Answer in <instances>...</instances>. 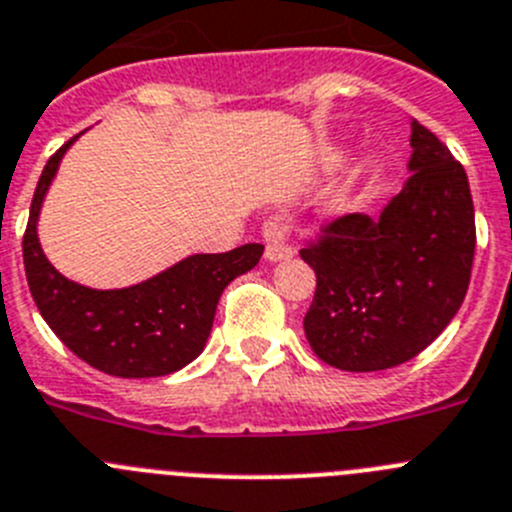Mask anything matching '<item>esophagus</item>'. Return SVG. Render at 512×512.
<instances>
[{
  "label": "esophagus",
  "instance_id": "esophagus-1",
  "mask_svg": "<svg viewBox=\"0 0 512 512\" xmlns=\"http://www.w3.org/2000/svg\"><path fill=\"white\" fill-rule=\"evenodd\" d=\"M267 237H273L265 247V260L267 262H280V260H290V257H293V247L278 242V239H275V234L270 232V229H267Z\"/></svg>",
  "mask_w": 512,
  "mask_h": 512
}]
</instances>
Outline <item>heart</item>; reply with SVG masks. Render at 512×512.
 <instances>
[{"instance_id": "1", "label": "heart", "mask_w": 512, "mask_h": 512, "mask_svg": "<svg viewBox=\"0 0 512 512\" xmlns=\"http://www.w3.org/2000/svg\"><path fill=\"white\" fill-rule=\"evenodd\" d=\"M339 163H342V155H331L329 170L339 168ZM362 196H365V176H354L352 181L344 186V199H347V204H359Z\"/></svg>"}]
</instances>
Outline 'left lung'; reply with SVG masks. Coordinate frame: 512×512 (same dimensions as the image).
I'll return each instance as SVG.
<instances>
[{"mask_svg": "<svg viewBox=\"0 0 512 512\" xmlns=\"http://www.w3.org/2000/svg\"><path fill=\"white\" fill-rule=\"evenodd\" d=\"M411 178L377 219L349 214L301 257L316 273L303 331L326 365L398 367L457 316L474 257L467 173L434 132L411 119Z\"/></svg>", "mask_w": 512, "mask_h": 512, "instance_id": "8db88e82", "label": "left lung"}]
</instances>
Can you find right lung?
I'll list each match as a JSON object with an SVG mask.
<instances>
[{"label": "right lung", "instance_id": "1", "mask_svg": "<svg viewBox=\"0 0 512 512\" xmlns=\"http://www.w3.org/2000/svg\"><path fill=\"white\" fill-rule=\"evenodd\" d=\"M81 135L48 160L32 196L22 257L35 306L55 336L96 370L114 377L178 372L204 352L224 288L252 270L265 247L242 245L219 255H188L127 288L99 290L68 280L40 247L38 219L63 155Z\"/></svg>", "mask_w": 512, "mask_h": 512}]
</instances>
